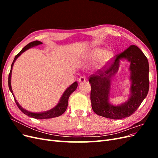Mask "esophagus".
<instances>
[{
    "label": "esophagus",
    "mask_w": 158,
    "mask_h": 158,
    "mask_svg": "<svg viewBox=\"0 0 158 158\" xmlns=\"http://www.w3.org/2000/svg\"><path fill=\"white\" fill-rule=\"evenodd\" d=\"M78 82L80 83H82V82H85V78L84 76H80V77L78 78Z\"/></svg>",
    "instance_id": "obj_1"
}]
</instances>
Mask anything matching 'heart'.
Listing matches in <instances>:
<instances>
[{
	"mask_svg": "<svg viewBox=\"0 0 158 158\" xmlns=\"http://www.w3.org/2000/svg\"><path fill=\"white\" fill-rule=\"evenodd\" d=\"M85 59L88 62H92L98 59L96 68L98 69H103L111 61L113 53L111 51H106L100 48H94L89 51L84 56Z\"/></svg>",
	"mask_w": 158,
	"mask_h": 158,
	"instance_id": "obj_1",
	"label": "heart"
}]
</instances>
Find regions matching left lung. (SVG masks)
Segmentation results:
<instances>
[{
	"mask_svg": "<svg viewBox=\"0 0 158 158\" xmlns=\"http://www.w3.org/2000/svg\"><path fill=\"white\" fill-rule=\"evenodd\" d=\"M130 63V94L123 104L114 106L109 102L111 79L119 68L120 60ZM90 99L94 113L111 119H121L131 116L140 106L149 90V64L145 55L136 45H131L117 55L113 64L107 70L99 71L91 76Z\"/></svg>",
	"mask_w": 158,
	"mask_h": 158,
	"instance_id": "8db88e82",
	"label": "left lung"
}]
</instances>
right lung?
I'll use <instances>...</instances> for the list:
<instances>
[{"mask_svg": "<svg viewBox=\"0 0 158 158\" xmlns=\"http://www.w3.org/2000/svg\"><path fill=\"white\" fill-rule=\"evenodd\" d=\"M42 44V42L40 41H32L31 43H30L29 44H27L26 46H25L20 51L18 54H17L14 58L12 65H11V69H10V72L9 73L8 75V88L9 89L11 92V93L12 94L14 100H15V102L17 105V106L18 107V108L20 109V111L24 113L26 115H27L28 117H30L32 118H37V119H45V118H54V117H59L61 114H63L65 111L66 108L68 107V102H69V98L70 97V94L74 92V91L76 90V89L77 88L78 86V82H74L73 84H72L70 86L66 89L64 92L63 93V95H62L59 103H57L56 106L55 107H54L53 108H52L50 110H48L47 111H44V112H40V113H33V112H30L27 110H26L25 109H23L20 104L18 103V102H17V100L16 99L15 97L13 94V91L12 89V86H11V75H12V70L13 68V65L15 63V61L16 60V59L20 56L23 52H25L26 50L29 49L31 47L37 46L39 45Z\"/></svg>", "mask_w": 158, "mask_h": 158, "instance_id": "add662e5", "label": "right lung"}]
</instances>
